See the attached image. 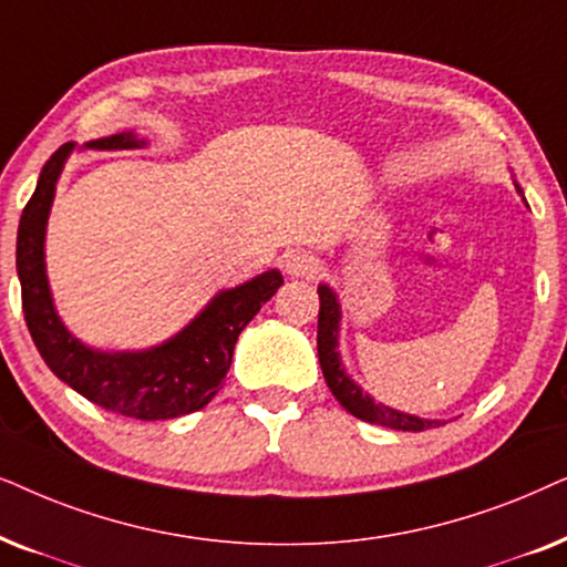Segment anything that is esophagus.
I'll use <instances>...</instances> for the list:
<instances>
[{"label": "esophagus", "instance_id": "esophagus-1", "mask_svg": "<svg viewBox=\"0 0 567 567\" xmlns=\"http://www.w3.org/2000/svg\"><path fill=\"white\" fill-rule=\"evenodd\" d=\"M282 264H285V271H288L290 277H300V279H313L321 269L319 256H316L313 251H306V248H298V251L285 254Z\"/></svg>", "mask_w": 567, "mask_h": 567}]
</instances>
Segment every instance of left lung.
Masks as SVG:
<instances>
[{
    "mask_svg": "<svg viewBox=\"0 0 567 567\" xmlns=\"http://www.w3.org/2000/svg\"><path fill=\"white\" fill-rule=\"evenodd\" d=\"M518 194L520 186L516 184ZM319 334H316V344H319V362L323 379L331 394L337 396V402L344 406L347 412L354 414L358 420L373 422V425H383L391 430H410V433H420V430H430L437 425H446L443 420H427L417 417V414L399 412L394 406H386L362 391L344 371L342 354H339V321H342V306H339L337 292L329 285H319Z\"/></svg>",
    "mask_w": 567,
    "mask_h": 567,
    "instance_id": "8db88e82",
    "label": "left lung"
}]
</instances>
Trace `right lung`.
<instances>
[{"instance_id":"obj_1","label":"right lung","mask_w":567,"mask_h":567,"mask_svg":"<svg viewBox=\"0 0 567 567\" xmlns=\"http://www.w3.org/2000/svg\"><path fill=\"white\" fill-rule=\"evenodd\" d=\"M145 145L147 140L134 132H121L90 140L85 150ZM74 147V142H66L49 157L20 217L18 277L30 337L56 379L103 410L132 420H171L202 410L223 386L238 334L275 296L282 275L267 269L244 285L220 290L178 334L147 350L109 352L80 342L56 313L47 275V225L56 181Z\"/></svg>"}]
</instances>
